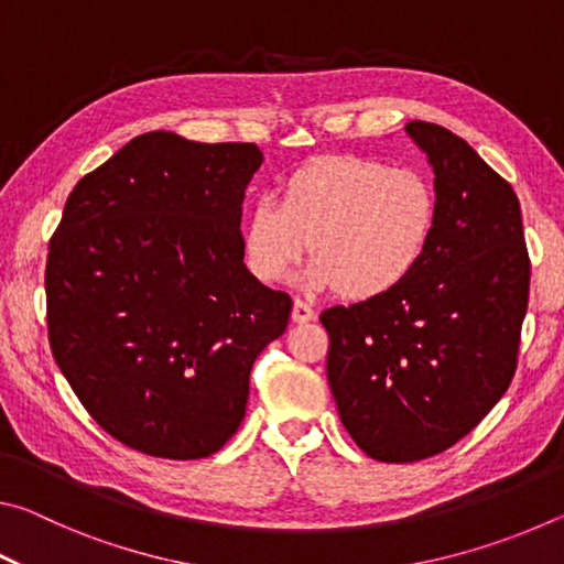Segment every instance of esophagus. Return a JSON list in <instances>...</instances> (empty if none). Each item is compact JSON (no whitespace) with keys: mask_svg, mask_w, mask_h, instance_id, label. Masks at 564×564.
<instances>
[{"mask_svg":"<svg viewBox=\"0 0 564 564\" xmlns=\"http://www.w3.org/2000/svg\"><path fill=\"white\" fill-rule=\"evenodd\" d=\"M313 318H316V311H313L308 303H303V301L293 303V311H291L293 323H311Z\"/></svg>","mask_w":564,"mask_h":564,"instance_id":"1","label":"esophagus"}]
</instances>
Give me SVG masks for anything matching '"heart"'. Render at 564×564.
<instances>
[{
	"label": "heart",
	"mask_w": 564,
	"mask_h": 564,
	"mask_svg": "<svg viewBox=\"0 0 564 564\" xmlns=\"http://www.w3.org/2000/svg\"><path fill=\"white\" fill-rule=\"evenodd\" d=\"M441 202L417 169L370 156L313 159L261 198L243 221V259L256 281L279 283L305 248L311 289L376 301L400 289L433 243Z\"/></svg>",
	"instance_id": "obj_1"
}]
</instances>
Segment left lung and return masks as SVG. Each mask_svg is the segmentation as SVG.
Masks as SVG:
<instances>
[{"label": "left lung", "mask_w": 564, "mask_h": 564, "mask_svg": "<svg viewBox=\"0 0 564 564\" xmlns=\"http://www.w3.org/2000/svg\"><path fill=\"white\" fill-rule=\"evenodd\" d=\"M405 131L435 171L433 243L393 293L321 313L340 423L380 463L443 453L490 413L518 368L530 295L512 186L453 131Z\"/></svg>", "instance_id": "obj_1"}]
</instances>
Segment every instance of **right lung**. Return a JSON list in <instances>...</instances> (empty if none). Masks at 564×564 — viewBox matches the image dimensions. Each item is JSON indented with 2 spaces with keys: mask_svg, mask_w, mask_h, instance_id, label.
I'll use <instances>...</instances> for the list:
<instances>
[{
  "mask_svg": "<svg viewBox=\"0 0 564 564\" xmlns=\"http://www.w3.org/2000/svg\"><path fill=\"white\" fill-rule=\"evenodd\" d=\"M263 154L171 131L131 139L66 198L46 256L56 366L113 441L151 457L221 451L253 360L293 301L248 273L241 204Z\"/></svg>",
  "mask_w": 564,
  "mask_h": 564,
  "instance_id": "obj_1",
  "label": "right lung"
}]
</instances>
